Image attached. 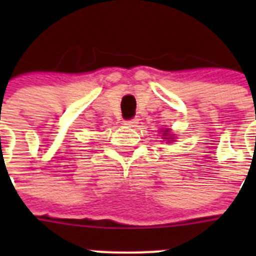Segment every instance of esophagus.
I'll use <instances>...</instances> for the list:
<instances>
[{"instance_id": "34e87169", "label": "esophagus", "mask_w": 256, "mask_h": 256, "mask_svg": "<svg viewBox=\"0 0 256 256\" xmlns=\"http://www.w3.org/2000/svg\"><path fill=\"white\" fill-rule=\"evenodd\" d=\"M138 124V119H130V120H126L124 122V126H130V128H133V126H136Z\"/></svg>"}]
</instances>
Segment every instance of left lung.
<instances>
[{"instance_id":"1","label":"left lung","mask_w":256,"mask_h":256,"mask_svg":"<svg viewBox=\"0 0 256 256\" xmlns=\"http://www.w3.org/2000/svg\"><path fill=\"white\" fill-rule=\"evenodd\" d=\"M166 132H168V130H165V132L162 133V134H164V136H166Z\"/></svg>"}]
</instances>
